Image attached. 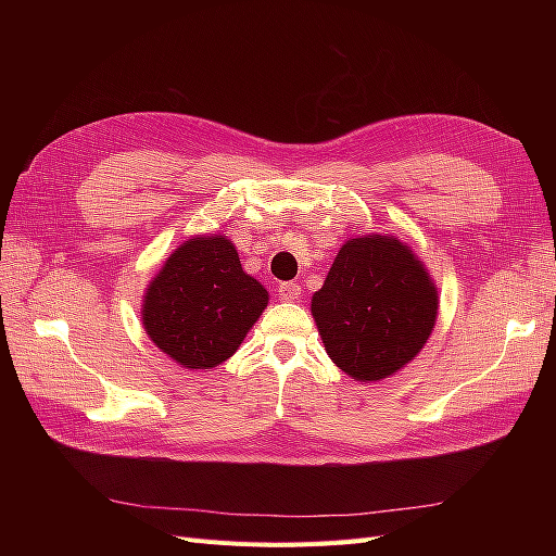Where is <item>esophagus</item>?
I'll return each mask as SVG.
<instances>
[{
  "instance_id": "34e87169",
  "label": "esophagus",
  "mask_w": 556,
  "mask_h": 556,
  "mask_svg": "<svg viewBox=\"0 0 556 556\" xmlns=\"http://www.w3.org/2000/svg\"><path fill=\"white\" fill-rule=\"evenodd\" d=\"M278 296L282 301H296L301 299V285L299 282H278Z\"/></svg>"
}]
</instances>
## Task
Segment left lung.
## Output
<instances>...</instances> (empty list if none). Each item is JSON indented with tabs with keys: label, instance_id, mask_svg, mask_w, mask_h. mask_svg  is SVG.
I'll use <instances>...</instances> for the list:
<instances>
[{
	"label": "left lung",
	"instance_id": "1",
	"mask_svg": "<svg viewBox=\"0 0 556 556\" xmlns=\"http://www.w3.org/2000/svg\"><path fill=\"white\" fill-rule=\"evenodd\" d=\"M327 355L355 380H382L408 364L439 313V296L408 245L350 239L311 301Z\"/></svg>",
	"mask_w": 556,
	"mask_h": 556
}]
</instances>
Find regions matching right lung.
Returning <instances> with one entry per match:
<instances>
[{"mask_svg": "<svg viewBox=\"0 0 556 556\" xmlns=\"http://www.w3.org/2000/svg\"><path fill=\"white\" fill-rule=\"evenodd\" d=\"M268 304L225 237L185 241L150 282L143 327L185 368H213L239 350Z\"/></svg>", "mask_w": 556, "mask_h": 556, "instance_id": "right-lung-1", "label": "right lung"}]
</instances>
